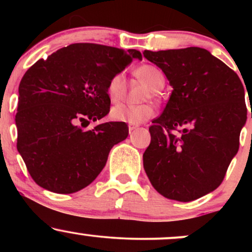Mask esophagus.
Masks as SVG:
<instances>
[{
    "label": "esophagus",
    "mask_w": 252,
    "mask_h": 252,
    "mask_svg": "<svg viewBox=\"0 0 252 252\" xmlns=\"http://www.w3.org/2000/svg\"><path fill=\"white\" fill-rule=\"evenodd\" d=\"M135 129H137V126H132V124H129V131H134Z\"/></svg>",
    "instance_id": "34e87169"
}]
</instances>
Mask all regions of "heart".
Segmentation results:
<instances>
[{"mask_svg": "<svg viewBox=\"0 0 252 252\" xmlns=\"http://www.w3.org/2000/svg\"><path fill=\"white\" fill-rule=\"evenodd\" d=\"M134 74L149 86L153 92H160L164 86L166 79L162 71L153 65H142L135 68ZM108 96L111 102H118L126 94V79L122 73H117L110 78L108 83ZM154 115V108L148 104L143 105H129V104H117L112 106L110 116L116 122L129 124H141L148 121Z\"/></svg>", "mask_w": 252, "mask_h": 252, "instance_id": "b5f03b06", "label": "heart"}]
</instances>
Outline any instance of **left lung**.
<instances>
[{"instance_id":"1","label":"left lung","mask_w":252,"mask_h":252,"mask_svg":"<svg viewBox=\"0 0 252 252\" xmlns=\"http://www.w3.org/2000/svg\"><path fill=\"white\" fill-rule=\"evenodd\" d=\"M143 56L173 88L149 128L144 170L161 195L195 200L221 184L238 152L247 122L244 88L235 71L204 48L144 51Z\"/></svg>"}]
</instances>
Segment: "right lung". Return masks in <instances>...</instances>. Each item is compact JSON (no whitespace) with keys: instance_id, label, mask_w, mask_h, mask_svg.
<instances>
[{"instance_id":"add662e5","label":"right lung","mask_w":252,"mask_h":252,"mask_svg":"<svg viewBox=\"0 0 252 252\" xmlns=\"http://www.w3.org/2000/svg\"><path fill=\"white\" fill-rule=\"evenodd\" d=\"M134 59L142 60L136 50L72 43L28 68L19 85L17 152L39 186L60 194L85 189L128 137L123 122L83 126L109 114L110 78Z\"/></svg>"}]
</instances>
